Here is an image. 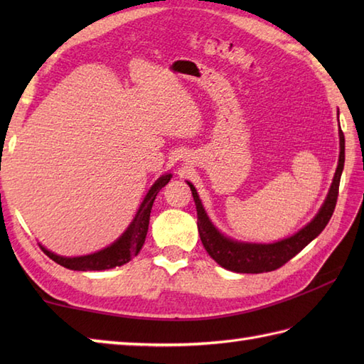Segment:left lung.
<instances>
[{"mask_svg": "<svg viewBox=\"0 0 364 364\" xmlns=\"http://www.w3.org/2000/svg\"><path fill=\"white\" fill-rule=\"evenodd\" d=\"M339 114V111H338ZM344 134L339 127V159L336 166V172L333 181L330 184L328 194L323 200L321 210L314 215L311 222H308L304 228H300L297 233H294L289 237H284L282 241L270 242V244H257V242H244L231 239L215 228L211 219L203 208L202 200L198 197V192L194 188V184L186 181L192 191L196 208H197V225L202 244L210 253V257L220 264L223 269H228L231 272L237 274H262L270 272L282 267L284 262H288L291 258L304 250L314 237H318L322 230L326 228L331 214L335 211L339 180L344 168Z\"/></svg>", "mask_w": 364, "mask_h": 364, "instance_id": "1", "label": "left lung"}]
</instances>
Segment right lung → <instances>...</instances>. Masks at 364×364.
Instances as JSON below:
<instances>
[{"mask_svg": "<svg viewBox=\"0 0 364 364\" xmlns=\"http://www.w3.org/2000/svg\"><path fill=\"white\" fill-rule=\"evenodd\" d=\"M170 178H172V173L167 172L164 175H161L158 180L153 183V186L146 192L141 206H139L134 219L131 220L128 228L123 231L122 236L115 239L111 245H107L105 249L95 253L82 255V257H60V255H56L50 252L48 249H45L41 244L43 253L46 257H50L54 262H58V264L70 270H106L127 264L128 261H131V258L136 257V255L141 252L145 242L146 231H149L153 202L154 198H156L159 189L166 186L170 181Z\"/></svg>", "mask_w": 364, "mask_h": 364, "instance_id": "obj_1", "label": "right lung"}]
</instances>
